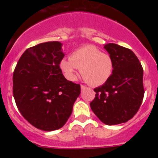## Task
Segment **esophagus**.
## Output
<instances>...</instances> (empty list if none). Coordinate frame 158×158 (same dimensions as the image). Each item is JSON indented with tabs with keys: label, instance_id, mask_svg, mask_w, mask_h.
<instances>
[{
	"label": "esophagus",
	"instance_id": "1",
	"mask_svg": "<svg viewBox=\"0 0 158 158\" xmlns=\"http://www.w3.org/2000/svg\"><path fill=\"white\" fill-rule=\"evenodd\" d=\"M86 89V86H84V85H83V84H81V89L82 90H84V89Z\"/></svg>",
	"mask_w": 158,
	"mask_h": 158
}]
</instances>
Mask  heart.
<instances>
[{
	"label": "heart",
	"mask_w": 158,
	"mask_h": 158,
	"mask_svg": "<svg viewBox=\"0 0 158 158\" xmlns=\"http://www.w3.org/2000/svg\"><path fill=\"white\" fill-rule=\"evenodd\" d=\"M60 67L69 80L76 78L80 69L82 77L91 86H100L110 79L114 64L109 55L102 53L94 46H84L70 55L69 59H62Z\"/></svg>",
	"instance_id": "obj_1"
}]
</instances>
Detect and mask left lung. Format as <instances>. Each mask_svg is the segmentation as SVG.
Returning a JSON list of instances; mask_svg holds the SVG:
<instances>
[{
	"instance_id": "left-lung-1",
	"label": "left lung",
	"mask_w": 158,
	"mask_h": 158,
	"mask_svg": "<svg viewBox=\"0 0 158 158\" xmlns=\"http://www.w3.org/2000/svg\"><path fill=\"white\" fill-rule=\"evenodd\" d=\"M104 48L113 60V72L105 84L94 89L96 95L90 106L102 123L118 125L134 117L142 104L143 69L130 49L115 43H108Z\"/></svg>"
}]
</instances>
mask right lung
<instances>
[{
    "mask_svg": "<svg viewBox=\"0 0 158 158\" xmlns=\"http://www.w3.org/2000/svg\"><path fill=\"white\" fill-rule=\"evenodd\" d=\"M61 46L47 42L28 48L13 73V95L19 112L44 131L66 123L80 94V85L68 81L60 68L64 56Z\"/></svg>",
    "mask_w": 158,
    "mask_h": 158,
    "instance_id": "right-lung-1",
    "label": "right lung"
}]
</instances>
